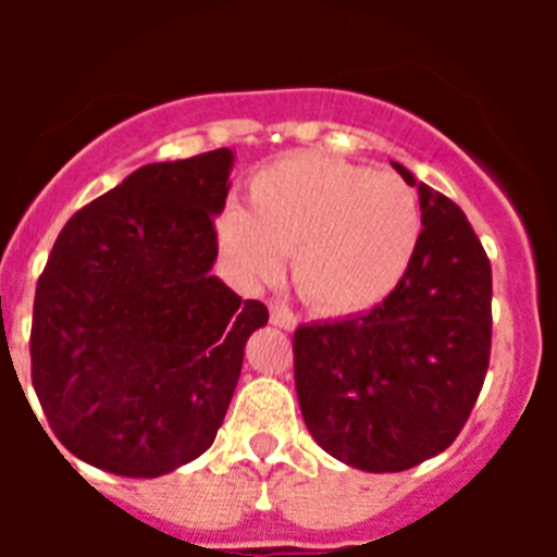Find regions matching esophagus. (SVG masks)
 I'll return each mask as SVG.
<instances>
[{"label":"esophagus","mask_w":557,"mask_h":557,"mask_svg":"<svg viewBox=\"0 0 557 557\" xmlns=\"http://www.w3.org/2000/svg\"><path fill=\"white\" fill-rule=\"evenodd\" d=\"M270 323L278 329H295L298 326V314L282 301H270Z\"/></svg>","instance_id":"34e87169"}]
</instances>
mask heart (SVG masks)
I'll return each instance as SVG.
<instances>
[{"instance_id":"b5f03b06","label":"heart","mask_w":557,"mask_h":557,"mask_svg":"<svg viewBox=\"0 0 557 557\" xmlns=\"http://www.w3.org/2000/svg\"><path fill=\"white\" fill-rule=\"evenodd\" d=\"M421 236L416 191L393 172L332 156H295L253 175L248 211L218 218L220 253L243 282L268 284L293 256V282L326 314L382 304L401 282Z\"/></svg>"}]
</instances>
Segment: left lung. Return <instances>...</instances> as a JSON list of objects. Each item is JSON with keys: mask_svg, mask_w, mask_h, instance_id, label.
<instances>
[{"mask_svg": "<svg viewBox=\"0 0 557 557\" xmlns=\"http://www.w3.org/2000/svg\"><path fill=\"white\" fill-rule=\"evenodd\" d=\"M418 195L424 228L396 289L371 312L293 334L304 424L329 455L373 474L449 449L491 359L488 256L460 206L426 184Z\"/></svg>", "mask_w": 557, "mask_h": 557, "instance_id": "obj_1", "label": "left lung"}]
</instances>
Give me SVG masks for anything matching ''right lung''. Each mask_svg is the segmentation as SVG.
Instances as JSON below:
<instances>
[{
  "mask_svg": "<svg viewBox=\"0 0 557 557\" xmlns=\"http://www.w3.org/2000/svg\"><path fill=\"white\" fill-rule=\"evenodd\" d=\"M231 170L228 147L141 166L69 218L38 275L33 387L58 441L97 469L161 476L214 444L268 323L209 273Z\"/></svg>",
  "mask_w": 557,
  "mask_h": 557,
  "instance_id": "add662e5",
  "label": "right lung"
}]
</instances>
